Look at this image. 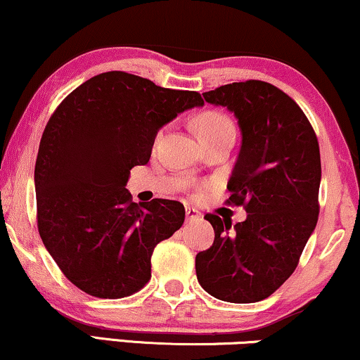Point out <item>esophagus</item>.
<instances>
[{
	"instance_id": "esophagus-1",
	"label": "esophagus",
	"mask_w": 360,
	"mask_h": 360,
	"mask_svg": "<svg viewBox=\"0 0 360 360\" xmlns=\"http://www.w3.org/2000/svg\"><path fill=\"white\" fill-rule=\"evenodd\" d=\"M199 216H201V214L195 211L194 207H191V206L186 207V221H189V222H191V221H195Z\"/></svg>"
}]
</instances>
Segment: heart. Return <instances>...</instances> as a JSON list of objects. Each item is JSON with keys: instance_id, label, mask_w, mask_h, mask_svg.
<instances>
[{"instance_id": "b5f03b06", "label": "heart", "mask_w": 360, "mask_h": 360, "mask_svg": "<svg viewBox=\"0 0 360 360\" xmlns=\"http://www.w3.org/2000/svg\"><path fill=\"white\" fill-rule=\"evenodd\" d=\"M195 129H198L199 138H202V136L234 131V127L226 116L217 115V112H204V115L199 116L198 121H195Z\"/></svg>"}]
</instances>
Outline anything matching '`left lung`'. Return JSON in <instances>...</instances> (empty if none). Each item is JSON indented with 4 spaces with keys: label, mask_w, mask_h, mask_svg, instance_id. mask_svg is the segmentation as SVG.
I'll use <instances>...</instances> for the list:
<instances>
[{
    "label": "left lung",
    "mask_w": 360,
    "mask_h": 360,
    "mask_svg": "<svg viewBox=\"0 0 360 360\" xmlns=\"http://www.w3.org/2000/svg\"><path fill=\"white\" fill-rule=\"evenodd\" d=\"M238 120L240 149L227 189L248 217L207 214L214 243L195 256L202 289L234 304L257 302L289 279L319 216L321 153L302 109L276 86L251 79L202 93Z\"/></svg>",
    "instance_id": "obj_1"
}]
</instances>
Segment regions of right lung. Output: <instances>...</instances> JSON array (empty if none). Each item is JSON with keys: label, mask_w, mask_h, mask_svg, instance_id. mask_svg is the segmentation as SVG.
<instances>
[{"label": "right lung", "mask_w": 360, "mask_h": 360, "mask_svg": "<svg viewBox=\"0 0 360 360\" xmlns=\"http://www.w3.org/2000/svg\"><path fill=\"white\" fill-rule=\"evenodd\" d=\"M202 104L195 91L108 71L49 117L34 166L38 229L76 288L120 299L149 281L154 248L183 226L186 212L169 199L133 202L129 172L149 161L162 126Z\"/></svg>", "instance_id": "add662e5"}]
</instances>
